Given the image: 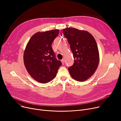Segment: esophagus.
I'll use <instances>...</instances> for the list:
<instances>
[{"label":"esophagus","instance_id":"esophagus-1","mask_svg":"<svg viewBox=\"0 0 121 121\" xmlns=\"http://www.w3.org/2000/svg\"><path fill=\"white\" fill-rule=\"evenodd\" d=\"M61 62H62V64H64V63H65V59H63L61 60Z\"/></svg>","mask_w":121,"mask_h":121}]
</instances>
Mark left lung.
Masks as SVG:
<instances>
[{"mask_svg": "<svg viewBox=\"0 0 121 121\" xmlns=\"http://www.w3.org/2000/svg\"><path fill=\"white\" fill-rule=\"evenodd\" d=\"M68 39L74 57L73 65L69 72L74 80L84 81L95 73L98 67L99 56L97 42L88 31L74 28L63 30Z\"/></svg>", "mask_w": 121, "mask_h": 121, "instance_id": "1", "label": "left lung"}]
</instances>
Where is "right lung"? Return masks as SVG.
I'll return each instance as SVG.
<instances>
[{"mask_svg": "<svg viewBox=\"0 0 121 121\" xmlns=\"http://www.w3.org/2000/svg\"><path fill=\"white\" fill-rule=\"evenodd\" d=\"M59 32L58 29L38 32L31 37L24 50L25 67L31 77L40 83H47L53 80L62 65L52 47Z\"/></svg>", "mask_w": 121, "mask_h": 121, "instance_id": "obj_1", "label": "right lung"}]
</instances>
